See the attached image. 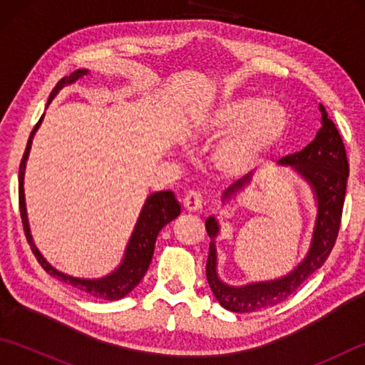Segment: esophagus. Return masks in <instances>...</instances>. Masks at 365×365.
Masks as SVG:
<instances>
[{"label": "esophagus", "instance_id": "34e87169", "mask_svg": "<svg viewBox=\"0 0 365 365\" xmlns=\"http://www.w3.org/2000/svg\"><path fill=\"white\" fill-rule=\"evenodd\" d=\"M202 204L204 200L199 191H188L183 197V207L187 208V212H191V213L199 212L200 208H202Z\"/></svg>", "mask_w": 365, "mask_h": 365}]
</instances>
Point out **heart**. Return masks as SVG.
Masks as SVG:
<instances>
[{
    "label": "heart",
    "mask_w": 365,
    "mask_h": 365,
    "mask_svg": "<svg viewBox=\"0 0 365 365\" xmlns=\"http://www.w3.org/2000/svg\"><path fill=\"white\" fill-rule=\"evenodd\" d=\"M289 128V114L279 102L260 97L234 96L200 115L195 136L222 139L215 150V163L232 175L254 169L282 141Z\"/></svg>",
    "instance_id": "b5f03b06"
}]
</instances>
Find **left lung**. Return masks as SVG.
Returning <instances> with one entry per match:
<instances>
[{
	"instance_id": "1",
	"label": "left lung",
	"mask_w": 365,
	"mask_h": 365,
	"mask_svg": "<svg viewBox=\"0 0 365 365\" xmlns=\"http://www.w3.org/2000/svg\"><path fill=\"white\" fill-rule=\"evenodd\" d=\"M322 128L315 139L304 149L287 155L279 165L293 166L312 188L317 200V218L306 257L289 274L273 281L252 282L242 287L224 284L216 271L215 238L220 234V224L210 216L205 221L207 234L210 237V250L207 259V281L220 304L230 312H255L260 309L276 306L287 299L298 287L306 282L319 269L334 247L339 235L340 218L346 191V178L350 173L346 152L337 127L328 118L324 106L320 105ZM251 182V175L237 180L224 191L222 199L234 197Z\"/></svg>"
}]
</instances>
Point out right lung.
<instances>
[{"label": "right lung", "instance_id": "add662e5", "mask_svg": "<svg viewBox=\"0 0 365 365\" xmlns=\"http://www.w3.org/2000/svg\"><path fill=\"white\" fill-rule=\"evenodd\" d=\"M88 73H89V71H86V68H78V71H75L73 73H71L68 76H64L63 80L58 81L56 86H54V89L51 91L48 102H46V106L51 103V100L56 97L58 92L64 86L75 83L76 80L83 78V76ZM42 120H43V114H42V118L38 119V122L36 123L33 131H31L26 149H25V153H23L20 169H19L20 215H21V222H23V229H25L26 240L31 245V250H33V254L36 255L37 262L41 263L46 273L66 284H71L72 287H75V289L88 293V294H91V297L100 298V299H108V301H114V299H120L123 297H127V294L133 290L139 282H141V279L147 273V268H149L150 262H152L155 242H157L160 230L165 227L166 224L175 220L178 215H180V205H178L173 191L153 192V195L147 197L145 204L143 207V212L138 218L133 234H131V238L127 245L125 254H123L122 263L113 271L111 274L100 277V279H80V277H73V276H67L64 273H61V271L51 267L50 263L43 259V255L38 252V250L33 242V237H31V230H29V224H28V216H26L25 190H23V178H25L26 160H28V155L31 150V144H33V138L36 135L37 128L41 127Z\"/></svg>", "mask_w": 365, "mask_h": 365}]
</instances>
